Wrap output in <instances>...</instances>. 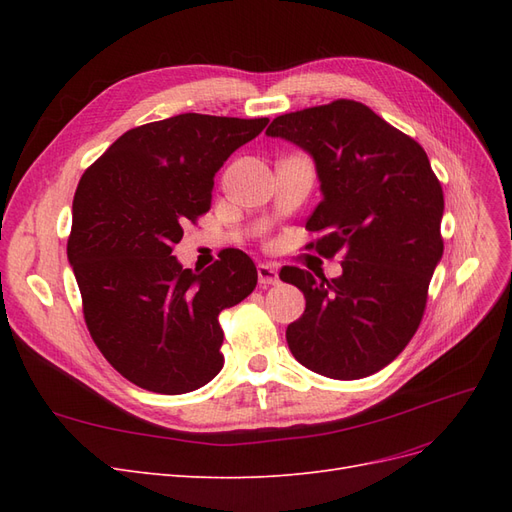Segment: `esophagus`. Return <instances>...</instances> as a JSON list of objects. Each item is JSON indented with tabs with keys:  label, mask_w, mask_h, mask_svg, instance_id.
I'll return each mask as SVG.
<instances>
[{
	"label": "esophagus",
	"mask_w": 512,
	"mask_h": 512,
	"mask_svg": "<svg viewBox=\"0 0 512 512\" xmlns=\"http://www.w3.org/2000/svg\"><path fill=\"white\" fill-rule=\"evenodd\" d=\"M258 282L262 286H273V284L280 282V273H277V267L275 265H265V262L258 265Z\"/></svg>",
	"instance_id": "1"
}]
</instances>
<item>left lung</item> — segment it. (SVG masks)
Segmentation results:
<instances>
[{
	"mask_svg": "<svg viewBox=\"0 0 512 512\" xmlns=\"http://www.w3.org/2000/svg\"><path fill=\"white\" fill-rule=\"evenodd\" d=\"M267 136L312 156L320 205L307 230L324 232L322 256L344 252L342 275L327 280L284 267L305 297L288 324L294 359L335 380H359L397 359L421 324L427 288L444 252V194L425 149L354 100L275 117Z\"/></svg>",
	"mask_w": 512,
	"mask_h": 512,
	"instance_id": "obj_1",
	"label": "left lung"
}]
</instances>
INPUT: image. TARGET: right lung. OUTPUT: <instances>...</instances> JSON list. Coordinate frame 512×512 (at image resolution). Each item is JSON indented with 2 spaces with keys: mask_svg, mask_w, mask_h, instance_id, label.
Instances as JSON below:
<instances>
[{
  "mask_svg": "<svg viewBox=\"0 0 512 512\" xmlns=\"http://www.w3.org/2000/svg\"><path fill=\"white\" fill-rule=\"evenodd\" d=\"M269 123L183 113L128 130L91 164L72 203L68 260L96 346L141 389L181 395L220 374L222 309L258 271L226 250L203 273L173 256L183 226L211 207L213 177Z\"/></svg>",
  "mask_w": 512,
  "mask_h": 512,
  "instance_id": "add662e5",
  "label": "right lung"
}]
</instances>
